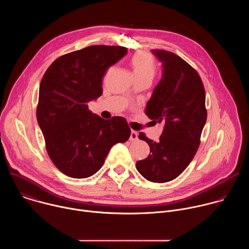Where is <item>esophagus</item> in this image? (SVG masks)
Returning <instances> with one entry per match:
<instances>
[{"mask_svg":"<svg viewBox=\"0 0 249 249\" xmlns=\"http://www.w3.org/2000/svg\"><path fill=\"white\" fill-rule=\"evenodd\" d=\"M137 140H138V133L132 130L130 134V141H137Z\"/></svg>","mask_w":249,"mask_h":249,"instance_id":"esophagus-1","label":"esophagus"}]
</instances>
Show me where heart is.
<instances>
[{
    "mask_svg": "<svg viewBox=\"0 0 249 249\" xmlns=\"http://www.w3.org/2000/svg\"><path fill=\"white\" fill-rule=\"evenodd\" d=\"M131 67L135 79L153 80L156 74V65L151 55L138 52L131 59Z\"/></svg>",
    "mask_w": 249,
    "mask_h": 249,
    "instance_id": "b5f03b06",
    "label": "heart"
}]
</instances>
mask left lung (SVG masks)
<instances>
[{
	"label": "left lung",
	"mask_w": 249,
	"mask_h": 249,
	"mask_svg": "<svg viewBox=\"0 0 249 249\" xmlns=\"http://www.w3.org/2000/svg\"><path fill=\"white\" fill-rule=\"evenodd\" d=\"M161 63V78L147 102L145 113L162 124L159 142L139 138L150 146V155L136 162L138 171L152 182L163 183L181 174L194 158L207 120L206 94L200 76L183 59L164 50H152Z\"/></svg>",
	"instance_id": "8db88e82"
}]
</instances>
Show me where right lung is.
<instances>
[{"instance_id": "right-lung-1", "label": "right lung", "mask_w": 249, "mask_h": 249, "mask_svg": "<svg viewBox=\"0 0 249 249\" xmlns=\"http://www.w3.org/2000/svg\"><path fill=\"white\" fill-rule=\"evenodd\" d=\"M127 52L122 46H89L59 57L41 80L37 122L50 159L70 177L93 175L112 146L130 137L125 118L102 119L88 105L102 94L106 71Z\"/></svg>"}]
</instances>
